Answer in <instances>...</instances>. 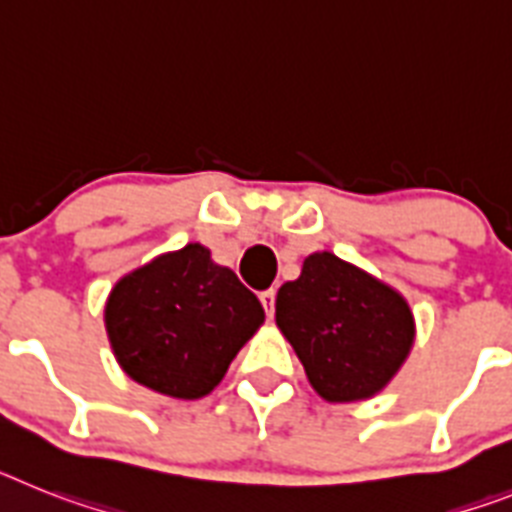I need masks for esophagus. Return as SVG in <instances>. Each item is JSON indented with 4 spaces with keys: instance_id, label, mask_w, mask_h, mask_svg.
Listing matches in <instances>:
<instances>
[{
    "instance_id": "obj_1",
    "label": "esophagus",
    "mask_w": 512,
    "mask_h": 512,
    "mask_svg": "<svg viewBox=\"0 0 512 512\" xmlns=\"http://www.w3.org/2000/svg\"><path fill=\"white\" fill-rule=\"evenodd\" d=\"M260 302H263L265 312H268V317H273V312H276V289H268L260 294Z\"/></svg>"
}]
</instances>
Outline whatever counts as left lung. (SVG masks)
<instances>
[{
    "mask_svg": "<svg viewBox=\"0 0 512 512\" xmlns=\"http://www.w3.org/2000/svg\"><path fill=\"white\" fill-rule=\"evenodd\" d=\"M276 322L312 388L333 403L385 388L414 343L406 299L330 252L309 255L302 276L278 289Z\"/></svg>",
    "mask_w": 512,
    "mask_h": 512,
    "instance_id": "1",
    "label": "left lung"
}]
</instances>
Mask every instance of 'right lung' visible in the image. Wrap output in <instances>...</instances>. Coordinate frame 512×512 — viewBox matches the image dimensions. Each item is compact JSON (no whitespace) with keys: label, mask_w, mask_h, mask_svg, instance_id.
I'll list each match as a JSON object with an SVG mask.
<instances>
[{"label":"right lung","mask_w":512,"mask_h":512,"mask_svg":"<svg viewBox=\"0 0 512 512\" xmlns=\"http://www.w3.org/2000/svg\"><path fill=\"white\" fill-rule=\"evenodd\" d=\"M263 320L257 296L203 244L137 268L106 302V330L124 372L187 401L216 388Z\"/></svg>","instance_id":"1"}]
</instances>
